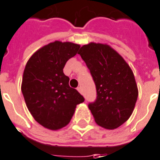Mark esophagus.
Listing matches in <instances>:
<instances>
[{
  "mask_svg": "<svg viewBox=\"0 0 160 160\" xmlns=\"http://www.w3.org/2000/svg\"><path fill=\"white\" fill-rule=\"evenodd\" d=\"M77 89H78V91L79 93H82V88L81 87H78V88H77Z\"/></svg>",
  "mask_w": 160,
  "mask_h": 160,
  "instance_id": "1",
  "label": "esophagus"
}]
</instances>
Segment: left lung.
<instances>
[{"mask_svg": "<svg viewBox=\"0 0 160 160\" xmlns=\"http://www.w3.org/2000/svg\"><path fill=\"white\" fill-rule=\"evenodd\" d=\"M96 85L97 98L88 104L98 126L113 130L130 118L138 96L135 77L123 57L106 44L82 45L78 51Z\"/></svg>", "mask_w": 160, "mask_h": 160, "instance_id": "1", "label": "left lung"}]
</instances>
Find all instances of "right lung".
<instances>
[{"label": "right lung", "instance_id": "obj_1", "mask_svg": "<svg viewBox=\"0 0 160 160\" xmlns=\"http://www.w3.org/2000/svg\"><path fill=\"white\" fill-rule=\"evenodd\" d=\"M79 48L80 44L56 40L33 53L24 68L21 89L26 105L34 120L50 130L66 127L77 105L84 101L63 72Z\"/></svg>", "mask_w": 160, "mask_h": 160}]
</instances>
